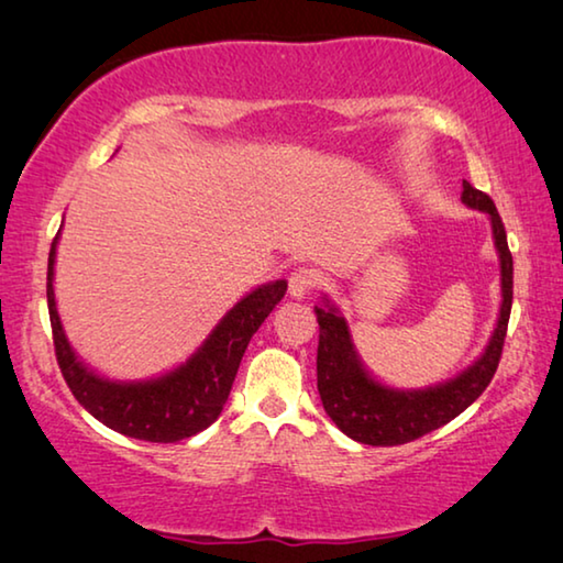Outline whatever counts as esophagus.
<instances>
[{
    "label": "esophagus",
    "mask_w": 563,
    "mask_h": 563,
    "mask_svg": "<svg viewBox=\"0 0 563 563\" xmlns=\"http://www.w3.org/2000/svg\"><path fill=\"white\" fill-rule=\"evenodd\" d=\"M320 285V273L316 268H298L290 273L288 278V292L290 298H305L310 290H316Z\"/></svg>",
    "instance_id": "esophagus-1"
}]
</instances>
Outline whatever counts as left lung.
<instances>
[{
  "label": "left lung",
  "instance_id": "left-lung-1",
  "mask_svg": "<svg viewBox=\"0 0 563 563\" xmlns=\"http://www.w3.org/2000/svg\"><path fill=\"white\" fill-rule=\"evenodd\" d=\"M462 201L472 208H479V211L489 213L492 218L494 245H497L501 258L504 300L497 330H494L487 350L460 377L437 387L417 389V393H399V389H389L375 383L360 365L345 320L338 316L335 308H320V305H316L320 325L318 393L332 422L350 440L373 446H395L419 440V437L440 430L442 424L462 415L487 389L494 373H497L511 316V251L507 243V231H504L499 211L492 198L464 180Z\"/></svg>",
  "mask_w": 563,
  "mask_h": 563
}]
</instances>
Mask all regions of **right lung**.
I'll use <instances>...</instances> for the list:
<instances>
[{
  "mask_svg": "<svg viewBox=\"0 0 563 563\" xmlns=\"http://www.w3.org/2000/svg\"><path fill=\"white\" fill-rule=\"evenodd\" d=\"M56 233L49 251V268H46V302H49L52 338L59 369L69 385L71 395L79 399L113 432H121L133 440L144 442H178L186 437L203 432L213 424L231 395L233 379L238 375L243 352L253 332L263 325L271 310L283 300L288 283L275 280L261 285L235 305L228 316L218 322L201 347L186 365L148 383H109L81 365L64 338L59 312L54 302V255Z\"/></svg>",
  "mask_w": 563,
  "mask_h": 563,
  "instance_id": "1",
  "label": "right lung"
}]
</instances>
